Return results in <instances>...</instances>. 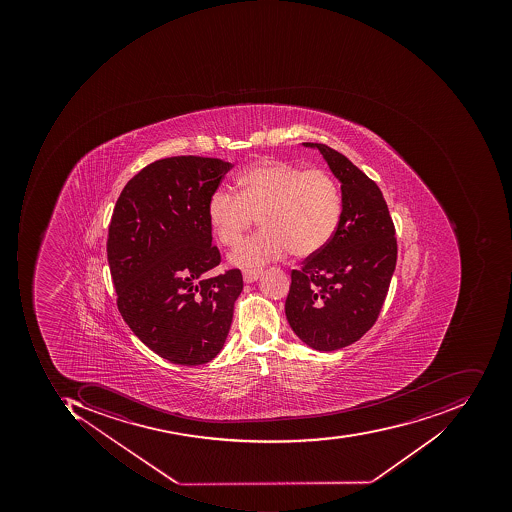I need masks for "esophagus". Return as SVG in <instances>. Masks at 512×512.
<instances>
[{
    "mask_svg": "<svg viewBox=\"0 0 512 512\" xmlns=\"http://www.w3.org/2000/svg\"><path fill=\"white\" fill-rule=\"evenodd\" d=\"M261 272H263L261 269H244V283H254V281H257L258 278H260Z\"/></svg>",
    "mask_w": 512,
    "mask_h": 512,
    "instance_id": "esophagus-1",
    "label": "esophagus"
}]
</instances>
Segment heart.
Returning <instances> with one entry per match:
<instances>
[{"mask_svg": "<svg viewBox=\"0 0 512 512\" xmlns=\"http://www.w3.org/2000/svg\"><path fill=\"white\" fill-rule=\"evenodd\" d=\"M237 194L217 189L208 204L212 231L223 246L240 243L258 217L261 229L240 244L231 261L257 268L283 257L317 254L340 226L343 200L337 181L321 169H301L288 161L264 158L244 169Z\"/></svg>", "mask_w": 512, "mask_h": 512, "instance_id": "b5f03b06", "label": "heart"}]
</instances>
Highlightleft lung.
<instances>
[{"mask_svg": "<svg viewBox=\"0 0 512 512\" xmlns=\"http://www.w3.org/2000/svg\"><path fill=\"white\" fill-rule=\"evenodd\" d=\"M303 144L317 147L340 180L343 212L328 246L292 271L284 311L306 345L337 351L377 321L397 264V238L377 183L332 147Z\"/></svg>", "mask_w": 512, "mask_h": 512, "instance_id": "1", "label": "left lung"}]
</instances>
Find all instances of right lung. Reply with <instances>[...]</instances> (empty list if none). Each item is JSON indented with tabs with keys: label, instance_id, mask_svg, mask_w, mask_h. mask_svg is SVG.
I'll list each match as a JSON object with an SVG mask.
<instances>
[{
	"label": "right lung",
	"instance_id": "obj_1",
	"mask_svg": "<svg viewBox=\"0 0 512 512\" xmlns=\"http://www.w3.org/2000/svg\"><path fill=\"white\" fill-rule=\"evenodd\" d=\"M232 167L194 155L154 161L127 181L109 224L118 311L147 348L175 365L217 357L243 291L240 269L204 277L221 261L209 200Z\"/></svg>",
	"mask_w": 512,
	"mask_h": 512
}]
</instances>
